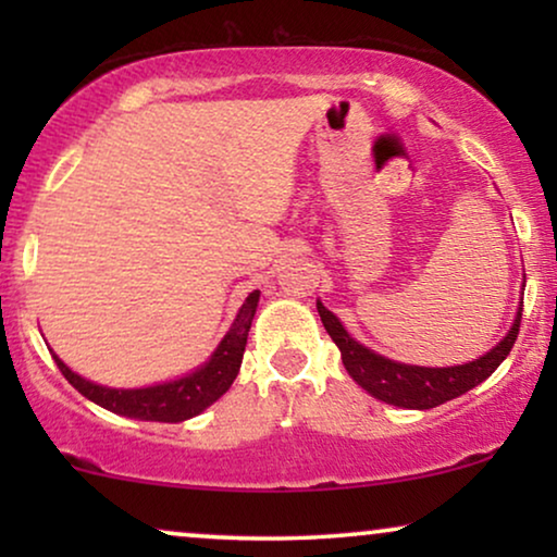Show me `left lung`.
Instances as JSON below:
<instances>
[{
    "label": "left lung",
    "mask_w": 557,
    "mask_h": 557,
    "mask_svg": "<svg viewBox=\"0 0 557 557\" xmlns=\"http://www.w3.org/2000/svg\"><path fill=\"white\" fill-rule=\"evenodd\" d=\"M317 311L322 317L324 330L330 332L334 345L339 347L342 362H345V370L352 375L355 383L362 385L370 395H375L377 400L413 410L436 408L441 403L459 398V395L471 391V387L484 383L509 355V349L515 347L522 319L520 307L507 337L474 362L454 364V368H418V364L387 360V357L360 345V342L349 337L339 319L322 301H317Z\"/></svg>",
    "instance_id": "obj_1"
}]
</instances>
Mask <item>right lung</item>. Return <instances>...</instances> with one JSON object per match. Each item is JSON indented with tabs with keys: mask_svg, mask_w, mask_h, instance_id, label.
Returning a JSON list of instances; mask_svg holds the SVG:
<instances>
[{
	"mask_svg": "<svg viewBox=\"0 0 557 557\" xmlns=\"http://www.w3.org/2000/svg\"><path fill=\"white\" fill-rule=\"evenodd\" d=\"M258 296L261 292L248 294L243 307L235 317V322L227 334L220 342L215 352L202 368H197L189 375L172 380V383L151 385V387H136V391H116V387L96 385L90 380L81 377L73 372L60 357L52 352V360L58 362L60 372H63L67 383H71L81 395L94 400L111 413L139 418V421H159V423H180L187 421L205 408L212 406L227 387L233 385L235 375H238L243 352H246V342L250 332V322L256 317Z\"/></svg>",
	"mask_w": 557,
	"mask_h": 557,
	"instance_id": "obj_1",
	"label": "right lung"
}]
</instances>
